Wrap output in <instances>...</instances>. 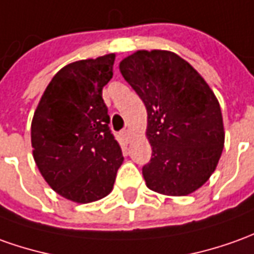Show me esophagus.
Returning a JSON list of instances; mask_svg holds the SVG:
<instances>
[{
	"mask_svg": "<svg viewBox=\"0 0 254 254\" xmlns=\"http://www.w3.org/2000/svg\"><path fill=\"white\" fill-rule=\"evenodd\" d=\"M123 137H124V139H126V141H127V142H130L131 141V138H132V134H131V131H124L123 132Z\"/></svg>",
	"mask_w": 254,
	"mask_h": 254,
	"instance_id": "esophagus-1",
	"label": "esophagus"
}]
</instances>
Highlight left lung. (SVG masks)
I'll use <instances>...</instances> for the list:
<instances>
[{
	"mask_svg": "<svg viewBox=\"0 0 254 254\" xmlns=\"http://www.w3.org/2000/svg\"><path fill=\"white\" fill-rule=\"evenodd\" d=\"M119 69L148 113L146 187L167 196L199 190L216 170L225 139L221 108L209 84L170 51H135Z\"/></svg>",
	"mask_w": 254,
	"mask_h": 254,
	"instance_id": "1",
	"label": "left lung"
}]
</instances>
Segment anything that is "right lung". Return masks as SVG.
I'll return each instance as SVG.
<instances>
[{"label":"right lung","mask_w":254,"mask_h":254,"mask_svg":"<svg viewBox=\"0 0 254 254\" xmlns=\"http://www.w3.org/2000/svg\"><path fill=\"white\" fill-rule=\"evenodd\" d=\"M115 54L66 64L47 85L31 120L33 157L61 196L91 203L109 195L122 148L110 134L102 88L113 76Z\"/></svg>","instance_id":"1"}]
</instances>
